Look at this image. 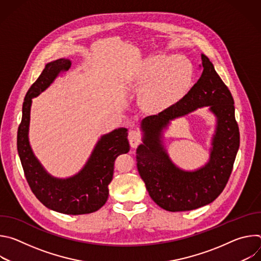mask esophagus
<instances>
[{
    "instance_id": "esophagus-1",
    "label": "esophagus",
    "mask_w": 261,
    "mask_h": 261,
    "mask_svg": "<svg viewBox=\"0 0 261 261\" xmlns=\"http://www.w3.org/2000/svg\"><path fill=\"white\" fill-rule=\"evenodd\" d=\"M128 138H129V142H130L131 146L136 147L141 142L142 135H141V132L138 130H131L129 132Z\"/></svg>"
}]
</instances>
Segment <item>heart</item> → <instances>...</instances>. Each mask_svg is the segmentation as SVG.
<instances>
[{
  "mask_svg": "<svg viewBox=\"0 0 261 261\" xmlns=\"http://www.w3.org/2000/svg\"><path fill=\"white\" fill-rule=\"evenodd\" d=\"M147 75L154 81L152 100L155 104L175 101L192 82L193 69L189 61L180 57L159 56L147 63Z\"/></svg>",
  "mask_w": 261,
  "mask_h": 261,
  "instance_id": "obj_1",
  "label": "heart"
}]
</instances>
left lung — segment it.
Instances as JSON below:
<instances>
[{"label":"left lung","mask_w":261,"mask_h":261,"mask_svg":"<svg viewBox=\"0 0 261 261\" xmlns=\"http://www.w3.org/2000/svg\"><path fill=\"white\" fill-rule=\"evenodd\" d=\"M201 76L180 100L143 119V144L136 152V166L151 198L168 212H185L213 202L224 190L240 146L234 101L210 59L201 55ZM203 106L218 119L210 162L201 170L186 173L169 160L161 144V132L173 119Z\"/></svg>","instance_id":"obj_1"}]
</instances>
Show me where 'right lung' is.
<instances>
[{
    "mask_svg": "<svg viewBox=\"0 0 261 261\" xmlns=\"http://www.w3.org/2000/svg\"><path fill=\"white\" fill-rule=\"evenodd\" d=\"M69 60L47 64L40 76L29 89L22 104V118L17 130V151L25 179L34 195L46 207L67 215L90 214L102 207L108 198V185L113 179L118 156L129 152L127 129L102 136L85 168L67 179L51 177L31 150L28 138L32 98L43 92L60 73L70 67Z\"/></svg>",
    "mask_w": 261,
    "mask_h": 261,
    "instance_id": "obj_1",
    "label": "right lung"
}]
</instances>
